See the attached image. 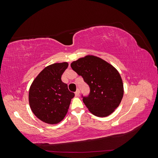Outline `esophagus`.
<instances>
[{
    "instance_id": "34e87169",
    "label": "esophagus",
    "mask_w": 158,
    "mask_h": 158,
    "mask_svg": "<svg viewBox=\"0 0 158 158\" xmlns=\"http://www.w3.org/2000/svg\"><path fill=\"white\" fill-rule=\"evenodd\" d=\"M75 95H76V96H79V95H80V90H79L78 89L76 91Z\"/></svg>"
}]
</instances>
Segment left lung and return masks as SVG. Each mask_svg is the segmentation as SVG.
Returning <instances> with one entry per match:
<instances>
[{"instance_id":"8db88e82","label":"left lung","mask_w":158,"mask_h":158,"mask_svg":"<svg viewBox=\"0 0 158 158\" xmlns=\"http://www.w3.org/2000/svg\"><path fill=\"white\" fill-rule=\"evenodd\" d=\"M70 66L89 86V95L83 97V102L89 111L99 117L113 113L121 103L124 94L123 80L117 70L94 55L80 58Z\"/></svg>"}]
</instances>
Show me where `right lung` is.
I'll use <instances>...</instances> for the list:
<instances>
[{
	"label": "right lung",
	"instance_id": "add662e5",
	"mask_svg": "<svg viewBox=\"0 0 158 158\" xmlns=\"http://www.w3.org/2000/svg\"><path fill=\"white\" fill-rule=\"evenodd\" d=\"M66 62L47 66L33 81L29 91L32 112L43 122L54 125L60 123L68 112L74 94L70 92L61 76L67 69Z\"/></svg>",
	"mask_w": 158,
	"mask_h": 158
}]
</instances>
